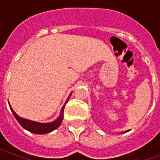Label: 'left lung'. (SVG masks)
Returning a JSON list of instances; mask_svg holds the SVG:
<instances>
[{
	"label": "left lung",
	"mask_w": 160,
	"mask_h": 160,
	"mask_svg": "<svg viewBox=\"0 0 160 160\" xmlns=\"http://www.w3.org/2000/svg\"><path fill=\"white\" fill-rule=\"evenodd\" d=\"M128 130H127V131H125V132H124V133H126V132H128Z\"/></svg>",
	"instance_id": "8db88e82"
}]
</instances>
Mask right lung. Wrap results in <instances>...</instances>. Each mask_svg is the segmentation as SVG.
I'll return each mask as SVG.
<instances>
[{
    "mask_svg": "<svg viewBox=\"0 0 160 160\" xmlns=\"http://www.w3.org/2000/svg\"><path fill=\"white\" fill-rule=\"evenodd\" d=\"M71 94H72V92L70 93V95L68 96V98L66 103H68V101L69 99ZM66 103L64 104V105H63L59 117L56 118V120H54L53 122H34V121L28 120V119H26V118H20L19 116H18V115L16 114L15 111L12 110V108L11 107V105H9V106H10L11 111L12 112L14 118H16V120L18 121V122H19L25 129H26L27 131H29L31 133H33V134H44L52 132V131L56 129V128L61 125L63 119V111H64V107H65Z\"/></svg>",
    "mask_w": 160,
    "mask_h": 160,
    "instance_id": "obj_1",
    "label": "right lung"
}]
</instances>
